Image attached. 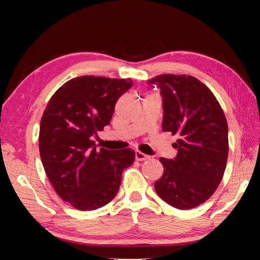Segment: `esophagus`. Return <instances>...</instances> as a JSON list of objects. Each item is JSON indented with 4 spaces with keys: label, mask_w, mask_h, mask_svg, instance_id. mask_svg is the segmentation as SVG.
Listing matches in <instances>:
<instances>
[{
    "label": "esophagus",
    "mask_w": 260,
    "mask_h": 260,
    "mask_svg": "<svg viewBox=\"0 0 260 260\" xmlns=\"http://www.w3.org/2000/svg\"><path fill=\"white\" fill-rule=\"evenodd\" d=\"M135 158H136V160L143 161V160L150 159V156H148V155H146V153H143V152H141L139 150H136L135 151Z\"/></svg>",
    "instance_id": "esophagus-1"
}]
</instances>
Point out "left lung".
<instances>
[{"instance_id": "1", "label": "left lung", "mask_w": 260, "mask_h": 260, "mask_svg": "<svg viewBox=\"0 0 260 260\" xmlns=\"http://www.w3.org/2000/svg\"><path fill=\"white\" fill-rule=\"evenodd\" d=\"M147 82L160 89L162 131L179 135L173 144L175 158H159L164 173L155 182V190L173 208H196L212 196L225 172L226 117L212 91L199 79L161 74Z\"/></svg>"}]
</instances>
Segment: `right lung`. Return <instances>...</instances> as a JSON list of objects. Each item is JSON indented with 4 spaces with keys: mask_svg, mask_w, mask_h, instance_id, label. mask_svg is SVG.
I'll use <instances>...</instances> for the list:
<instances>
[{
    "mask_svg": "<svg viewBox=\"0 0 260 260\" xmlns=\"http://www.w3.org/2000/svg\"><path fill=\"white\" fill-rule=\"evenodd\" d=\"M133 86L131 79L83 76L65 82L47 104L39 149L52 187L81 211L102 208L117 195L122 171L135 152L108 150L91 138L111 121L117 100Z\"/></svg>",
    "mask_w": 260,
    "mask_h": 260,
    "instance_id": "obj_1",
    "label": "right lung"
}]
</instances>
